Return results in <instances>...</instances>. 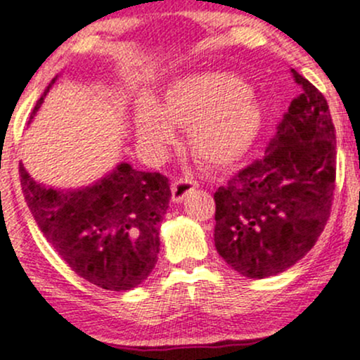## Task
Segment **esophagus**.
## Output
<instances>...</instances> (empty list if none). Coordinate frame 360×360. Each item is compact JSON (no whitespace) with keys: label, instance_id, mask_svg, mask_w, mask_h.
Wrapping results in <instances>:
<instances>
[{"label":"esophagus","instance_id":"esophagus-1","mask_svg":"<svg viewBox=\"0 0 360 360\" xmlns=\"http://www.w3.org/2000/svg\"><path fill=\"white\" fill-rule=\"evenodd\" d=\"M198 188L196 181L193 179H188V177H181V179H176L174 183H172V201L174 203H183L184 198L188 196L189 193L194 191V189Z\"/></svg>","mask_w":360,"mask_h":360}]
</instances>
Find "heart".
Returning a JSON list of instances; mask_svg holds the SVG:
<instances>
[{
	"mask_svg": "<svg viewBox=\"0 0 360 360\" xmlns=\"http://www.w3.org/2000/svg\"><path fill=\"white\" fill-rule=\"evenodd\" d=\"M189 128L193 150L212 166H225L245 154L260 128V110L252 91L229 72H194L176 77L159 103L143 98L135 106L137 137L159 152Z\"/></svg>",
	"mask_w": 360,
	"mask_h": 360,
	"instance_id": "1",
	"label": "heart"
}]
</instances>
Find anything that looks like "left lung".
<instances>
[{
  "label": "left lung",
  "instance_id": "8db88e82",
  "mask_svg": "<svg viewBox=\"0 0 360 360\" xmlns=\"http://www.w3.org/2000/svg\"><path fill=\"white\" fill-rule=\"evenodd\" d=\"M291 101L266 154L214 193V247L238 274L276 276L323 232L335 189L337 140L323 94L291 69Z\"/></svg>",
  "mask_w": 360,
  "mask_h": 360
}]
</instances>
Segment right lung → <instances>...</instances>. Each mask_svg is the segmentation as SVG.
Wrapping results in <instances>:
<instances>
[{
    "label": "right lung",
    "mask_w": 360,
    "mask_h": 360,
    "mask_svg": "<svg viewBox=\"0 0 360 360\" xmlns=\"http://www.w3.org/2000/svg\"><path fill=\"white\" fill-rule=\"evenodd\" d=\"M20 183L39 229L77 276L108 291H128L148 278L171 200L166 176L122 162L86 188L56 189L37 183L20 162Z\"/></svg>",
    "instance_id": "1"
}]
</instances>
